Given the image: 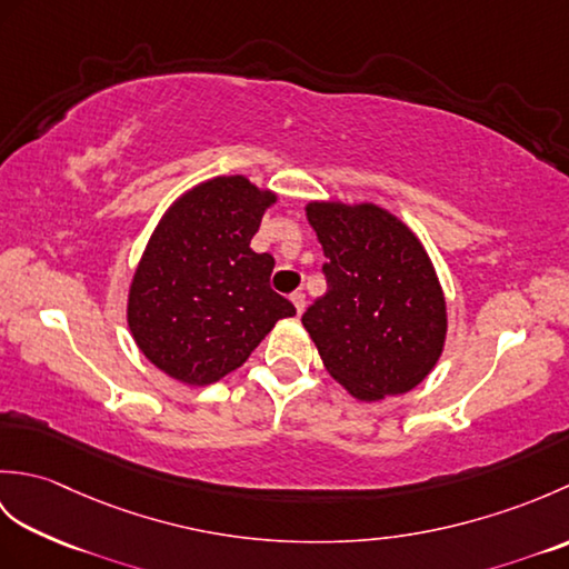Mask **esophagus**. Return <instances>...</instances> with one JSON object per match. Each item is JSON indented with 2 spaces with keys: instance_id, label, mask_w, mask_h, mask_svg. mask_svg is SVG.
I'll use <instances>...</instances> for the list:
<instances>
[{
  "instance_id": "esophagus-1",
  "label": "esophagus",
  "mask_w": 569,
  "mask_h": 569,
  "mask_svg": "<svg viewBox=\"0 0 569 569\" xmlns=\"http://www.w3.org/2000/svg\"><path fill=\"white\" fill-rule=\"evenodd\" d=\"M291 303H293L298 316H303V310H306V296H303V293H291Z\"/></svg>"
}]
</instances>
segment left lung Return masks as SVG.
<instances>
[{
	"mask_svg": "<svg viewBox=\"0 0 569 569\" xmlns=\"http://www.w3.org/2000/svg\"><path fill=\"white\" fill-rule=\"evenodd\" d=\"M328 263V293L303 312L330 377L359 401L398 396L438 365L447 335L442 286L426 247L373 202H308Z\"/></svg>",
	"mask_w": 569,
	"mask_h": 569,
	"instance_id": "1",
	"label": "left lung"
}]
</instances>
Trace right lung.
Instances as JSON below:
<instances>
[{
	"instance_id": "1",
	"label": "right lung",
	"mask_w": 569,
	"mask_h": 569,
	"mask_svg": "<svg viewBox=\"0 0 569 569\" xmlns=\"http://www.w3.org/2000/svg\"><path fill=\"white\" fill-rule=\"evenodd\" d=\"M276 192L217 176L183 192L153 229L129 286L127 322L153 367L188 386L239 369L273 325L293 318L271 291V253L249 244Z\"/></svg>"
}]
</instances>
